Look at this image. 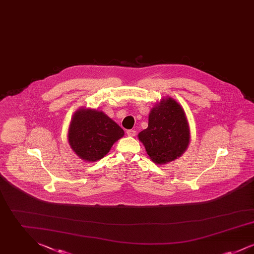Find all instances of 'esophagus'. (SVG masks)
<instances>
[{
    "instance_id": "34e87169",
    "label": "esophagus",
    "mask_w": 254,
    "mask_h": 254,
    "mask_svg": "<svg viewBox=\"0 0 254 254\" xmlns=\"http://www.w3.org/2000/svg\"><path fill=\"white\" fill-rule=\"evenodd\" d=\"M127 134L128 136H130V137H134V136L136 135V131L133 130V129H129V130L127 131Z\"/></svg>"
}]
</instances>
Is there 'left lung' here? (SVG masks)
I'll return each instance as SVG.
<instances>
[{"label": "left lung", "instance_id": "left-lung-1", "mask_svg": "<svg viewBox=\"0 0 254 254\" xmlns=\"http://www.w3.org/2000/svg\"><path fill=\"white\" fill-rule=\"evenodd\" d=\"M138 138L157 165L181 157L190 143V124L183 107L171 97L161 99L149 112L147 128Z\"/></svg>", "mask_w": 254, "mask_h": 254}]
</instances>
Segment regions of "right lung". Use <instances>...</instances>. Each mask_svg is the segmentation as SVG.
Segmentation results:
<instances>
[{
	"label": "right lung",
	"mask_w": 254,
	"mask_h": 254,
	"mask_svg": "<svg viewBox=\"0 0 254 254\" xmlns=\"http://www.w3.org/2000/svg\"><path fill=\"white\" fill-rule=\"evenodd\" d=\"M124 135L125 131L106 113L82 107L71 117L67 140L77 156L85 162H96Z\"/></svg>",
	"instance_id": "obj_1"
}]
</instances>
